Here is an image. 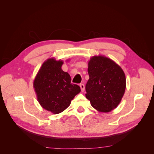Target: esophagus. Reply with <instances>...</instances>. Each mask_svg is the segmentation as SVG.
Segmentation results:
<instances>
[{
  "label": "esophagus",
  "instance_id": "1",
  "mask_svg": "<svg viewBox=\"0 0 154 154\" xmlns=\"http://www.w3.org/2000/svg\"><path fill=\"white\" fill-rule=\"evenodd\" d=\"M80 88H81L82 92L84 91H85V85H84V84H83V83H81V84L80 85Z\"/></svg>",
  "mask_w": 154,
  "mask_h": 154
}]
</instances>
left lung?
<instances>
[{"label":"left lung","instance_id":"1","mask_svg":"<svg viewBox=\"0 0 154 154\" xmlns=\"http://www.w3.org/2000/svg\"><path fill=\"white\" fill-rule=\"evenodd\" d=\"M88 73L89 80L85 86V96L92 107L101 112L116 109L126 88L123 69L112 60L100 55L88 61Z\"/></svg>","mask_w":154,"mask_h":154}]
</instances>
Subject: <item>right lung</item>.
<instances>
[{
	"label": "right lung",
	"instance_id": "obj_1",
	"mask_svg": "<svg viewBox=\"0 0 154 154\" xmlns=\"http://www.w3.org/2000/svg\"><path fill=\"white\" fill-rule=\"evenodd\" d=\"M63 63L62 60L48 59L43 63L33 82L40 105L56 114L66 110L74 96L81 91L78 85L71 83L69 73L62 69Z\"/></svg>",
	"mask_w": 154,
	"mask_h": 154
}]
</instances>
